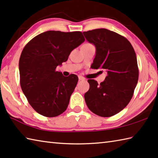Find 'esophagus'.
Here are the masks:
<instances>
[{
	"instance_id": "esophagus-1",
	"label": "esophagus",
	"mask_w": 158,
	"mask_h": 158,
	"mask_svg": "<svg viewBox=\"0 0 158 158\" xmlns=\"http://www.w3.org/2000/svg\"><path fill=\"white\" fill-rule=\"evenodd\" d=\"M79 81H85V79L84 78V77H83L81 76H79Z\"/></svg>"
}]
</instances>
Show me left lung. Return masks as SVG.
Returning a JSON list of instances; mask_svg holds the SVG:
<instances>
[{
    "label": "left lung",
    "instance_id": "8db88e82",
    "mask_svg": "<svg viewBox=\"0 0 158 158\" xmlns=\"http://www.w3.org/2000/svg\"><path fill=\"white\" fill-rule=\"evenodd\" d=\"M96 48L93 69H105L107 76L98 84L89 79L90 89L84 95L93 113L110 117L122 111L132 99L139 79L137 56L130 42L121 35L105 28L84 32Z\"/></svg>",
    "mask_w": 158,
    "mask_h": 158
}]
</instances>
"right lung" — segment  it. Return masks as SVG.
<instances>
[{
	"label": "right lung",
	"instance_id": "obj_1",
	"mask_svg": "<svg viewBox=\"0 0 158 158\" xmlns=\"http://www.w3.org/2000/svg\"><path fill=\"white\" fill-rule=\"evenodd\" d=\"M84 40L80 31H49L37 35L23 48L19 63L21 88L38 114L56 117L67 109L79 79L73 74L64 77L56 68Z\"/></svg>",
	"mask_w": 158,
	"mask_h": 158
}]
</instances>
